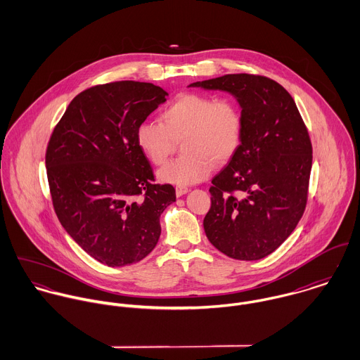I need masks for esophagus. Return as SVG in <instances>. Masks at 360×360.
Masks as SVG:
<instances>
[{"mask_svg":"<svg viewBox=\"0 0 360 360\" xmlns=\"http://www.w3.org/2000/svg\"><path fill=\"white\" fill-rule=\"evenodd\" d=\"M188 193V188L187 187H184V186H177L176 187V195L177 197H181V195H184V194H187Z\"/></svg>","mask_w":360,"mask_h":360,"instance_id":"obj_1","label":"esophagus"}]
</instances>
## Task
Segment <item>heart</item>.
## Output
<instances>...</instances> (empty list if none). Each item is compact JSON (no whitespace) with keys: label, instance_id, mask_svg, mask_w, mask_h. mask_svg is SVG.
I'll list each match as a JSON object with an SVG mask.
<instances>
[{"label":"heart","instance_id":"b5f03b06","mask_svg":"<svg viewBox=\"0 0 360 360\" xmlns=\"http://www.w3.org/2000/svg\"><path fill=\"white\" fill-rule=\"evenodd\" d=\"M162 123L144 120L136 130L140 150L156 165H163L181 141L186 155L165 165L158 177L170 184L190 186L205 180L214 163L229 162L238 151L244 134V117L230 97L213 98L201 93H184L169 103Z\"/></svg>","mask_w":360,"mask_h":360}]
</instances>
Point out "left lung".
Returning a JSON list of instances; mask_svg holds the SVG:
<instances>
[{
    "label": "left lung",
    "mask_w": 360,
    "mask_h": 360,
    "mask_svg": "<svg viewBox=\"0 0 360 360\" xmlns=\"http://www.w3.org/2000/svg\"><path fill=\"white\" fill-rule=\"evenodd\" d=\"M236 97L243 141L213 179L204 219L210 244L227 257L257 260L294 231L308 201L311 143L290 93L257 75H224L190 84Z\"/></svg>",
    "instance_id": "1"
}]
</instances>
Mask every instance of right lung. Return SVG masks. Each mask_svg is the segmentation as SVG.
<instances>
[{"instance_id": "obj_1", "label": "right lung", "mask_w": 360, "mask_h": 360, "mask_svg": "<svg viewBox=\"0 0 360 360\" xmlns=\"http://www.w3.org/2000/svg\"><path fill=\"white\" fill-rule=\"evenodd\" d=\"M153 83L94 86L76 96L55 126L46 153L52 205L68 234L110 267L137 263L160 236L159 217L176 201L155 184L136 130L166 101Z\"/></svg>"}]
</instances>
